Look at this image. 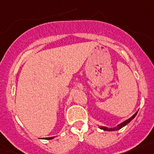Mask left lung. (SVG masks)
<instances>
[{"mask_svg":"<svg viewBox=\"0 0 154 154\" xmlns=\"http://www.w3.org/2000/svg\"><path fill=\"white\" fill-rule=\"evenodd\" d=\"M137 112H138V111H137V112L135 113V114L133 115V116H131V118H129V119H128V120H126V121H124V122H122V123H121V124H118V126H116V127H113V128H107V127H106V126H101L100 129H101L104 130V131H117V130L121 129V128H123V127H124V126H126V125H127V124H129V123L130 122V121H131V120L134 119L135 116H137Z\"/></svg>","mask_w":154,"mask_h":154,"instance_id":"1","label":"left lung"}]
</instances>
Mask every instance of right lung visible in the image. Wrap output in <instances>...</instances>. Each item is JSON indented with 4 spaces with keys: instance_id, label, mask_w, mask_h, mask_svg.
Masks as SVG:
<instances>
[{
    "instance_id": "right-lung-1",
    "label": "right lung",
    "mask_w": 154,
    "mask_h": 154,
    "mask_svg": "<svg viewBox=\"0 0 154 154\" xmlns=\"http://www.w3.org/2000/svg\"><path fill=\"white\" fill-rule=\"evenodd\" d=\"M55 137H47V138H45V140H52L53 139V138H55Z\"/></svg>"
}]
</instances>
